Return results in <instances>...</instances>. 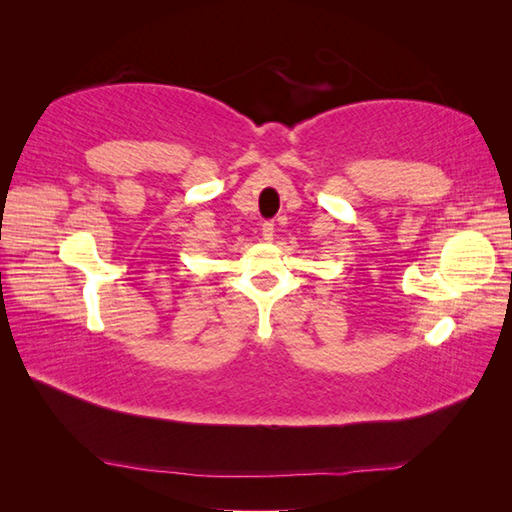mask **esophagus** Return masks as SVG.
<instances>
[{
  "label": "esophagus",
  "mask_w": 512,
  "mask_h": 512,
  "mask_svg": "<svg viewBox=\"0 0 512 512\" xmlns=\"http://www.w3.org/2000/svg\"><path fill=\"white\" fill-rule=\"evenodd\" d=\"M274 223L271 221H267V223H263V236H265V241H274Z\"/></svg>",
  "instance_id": "1"
}]
</instances>
